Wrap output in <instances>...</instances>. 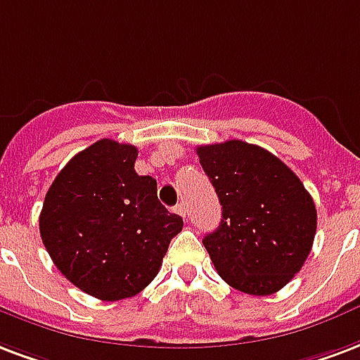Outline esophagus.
<instances>
[{"label":"esophagus","mask_w":360,"mask_h":360,"mask_svg":"<svg viewBox=\"0 0 360 360\" xmlns=\"http://www.w3.org/2000/svg\"><path fill=\"white\" fill-rule=\"evenodd\" d=\"M175 211H177V213H179L181 217H186V207H185V204H177V205H175Z\"/></svg>","instance_id":"obj_1"}]
</instances>
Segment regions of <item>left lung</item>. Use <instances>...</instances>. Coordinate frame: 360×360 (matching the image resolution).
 <instances>
[{"label": "left lung", "mask_w": 360, "mask_h": 360, "mask_svg": "<svg viewBox=\"0 0 360 360\" xmlns=\"http://www.w3.org/2000/svg\"><path fill=\"white\" fill-rule=\"evenodd\" d=\"M223 205L204 245L219 276L247 295L278 292L314 245L317 210L292 169L259 145L230 139L196 149Z\"/></svg>", "instance_id": "8db88e82"}]
</instances>
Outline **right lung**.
I'll return each instance as SVG.
<instances>
[{
	"label": "right lung",
	"mask_w": 360,
	"mask_h": 360,
	"mask_svg": "<svg viewBox=\"0 0 360 360\" xmlns=\"http://www.w3.org/2000/svg\"><path fill=\"white\" fill-rule=\"evenodd\" d=\"M137 149L100 139L52 181L41 240L71 283L100 300L136 296L156 278L183 219L158 202L156 181L134 169Z\"/></svg>",
	"instance_id": "1"
}]
</instances>
